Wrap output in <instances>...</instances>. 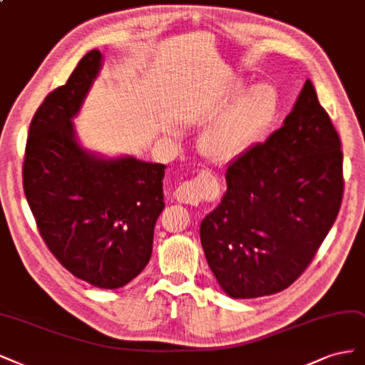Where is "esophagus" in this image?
<instances>
[{
    "label": "esophagus",
    "instance_id": "obj_1",
    "mask_svg": "<svg viewBox=\"0 0 365 365\" xmlns=\"http://www.w3.org/2000/svg\"><path fill=\"white\" fill-rule=\"evenodd\" d=\"M205 195V186L200 180H187L180 183L174 191V198L178 200L179 203L186 205H198L200 200Z\"/></svg>",
    "mask_w": 365,
    "mask_h": 365
}]
</instances>
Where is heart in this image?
I'll return each mask as SVG.
<instances>
[{
  "mask_svg": "<svg viewBox=\"0 0 365 365\" xmlns=\"http://www.w3.org/2000/svg\"><path fill=\"white\" fill-rule=\"evenodd\" d=\"M244 88L242 81H237L232 88V98L239 96ZM277 112L279 93L274 86L261 83L250 88L207 128L202 138L203 153L217 163L238 159L269 130Z\"/></svg>",
  "mask_w": 365,
  "mask_h": 365,
  "instance_id": "b5f03b06",
  "label": "heart"
}]
</instances>
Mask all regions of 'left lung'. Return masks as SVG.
<instances>
[{
  "mask_svg": "<svg viewBox=\"0 0 365 365\" xmlns=\"http://www.w3.org/2000/svg\"><path fill=\"white\" fill-rule=\"evenodd\" d=\"M227 191L200 226L209 268L233 299L296 282L331 230L343 200V151L307 80L284 125L229 163Z\"/></svg>",
  "mask_w": 365,
  "mask_h": 365,
  "instance_id": "left-lung-1",
  "label": "left lung"
}]
</instances>
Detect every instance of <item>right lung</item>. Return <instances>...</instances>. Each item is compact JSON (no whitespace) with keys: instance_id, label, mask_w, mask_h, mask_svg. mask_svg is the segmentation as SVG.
I'll return each mask as SVG.
<instances>
[{"instance_id":"add662e5","label":"right lung","mask_w":365,"mask_h":365,"mask_svg":"<svg viewBox=\"0 0 365 365\" xmlns=\"http://www.w3.org/2000/svg\"><path fill=\"white\" fill-rule=\"evenodd\" d=\"M89 51L34 113L22 180L43 242L69 273L115 289L148 264L153 233L165 207V165L133 156L101 158L78 144L74 116L101 69Z\"/></svg>"}]
</instances>
